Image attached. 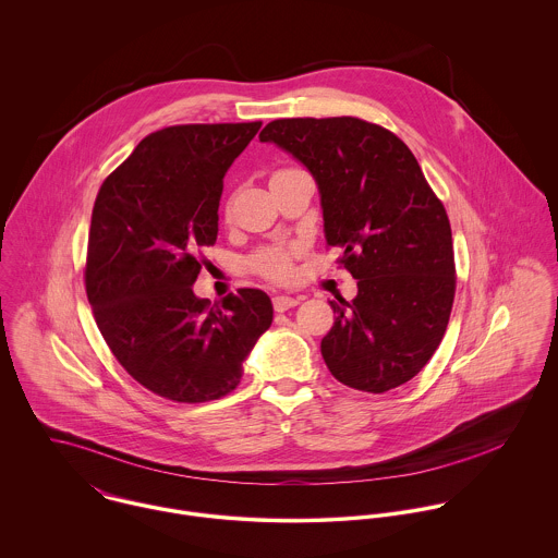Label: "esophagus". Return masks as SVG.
<instances>
[{"mask_svg":"<svg viewBox=\"0 0 558 558\" xmlns=\"http://www.w3.org/2000/svg\"><path fill=\"white\" fill-rule=\"evenodd\" d=\"M301 303V296H288V294H279L272 299V307L275 312H288L292 307H296Z\"/></svg>","mask_w":558,"mask_h":558,"instance_id":"esophagus-1","label":"esophagus"}]
</instances>
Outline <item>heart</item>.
I'll list each match as a JSON object with an SVG mask.
<instances>
[{"label":"heart","mask_w":558,"mask_h":558,"mask_svg":"<svg viewBox=\"0 0 558 558\" xmlns=\"http://www.w3.org/2000/svg\"><path fill=\"white\" fill-rule=\"evenodd\" d=\"M255 268L270 279H286L290 275V253L286 248H268L255 259Z\"/></svg>","instance_id":"obj_1"}]
</instances>
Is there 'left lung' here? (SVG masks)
Wrapping results in <instances>:
<instances>
[{
    "mask_svg": "<svg viewBox=\"0 0 558 558\" xmlns=\"http://www.w3.org/2000/svg\"><path fill=\"white\" fill-rule=\"evenodd\" d=\"M259 142L314 175L326 244L359 279L352 303H330L326 367L367 393L408 383L440 345L456 294L451 226L414 155L359 118L275 120Z\"/></svg>",
    "mask_w": 558,
    "mask_h": 558,
    "instance_id": "1",
    "label": "left lung"
}]
</instances>
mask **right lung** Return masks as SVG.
<instances>
[{
  "instance_id": "obj_1",
  "label": "right lung",
  "mask_w": 558,
  "mask_h": 558,
  "mask_svg": "<svg viewBox=\"0 0 558 558\" xmlns=\"http://www.w3.org/2000/svg\"><path fill=\"white\" fill-rule=\"evenodd\" d=\"M259 126L157 131L96 195L87 301L120 365L160 398L197 403L228 396L272 324V303L262 290H239L219 307L193 294L202 270L197 248L219 234L223 178Z\"/></svg>"
}]
</instances>
